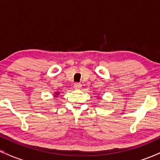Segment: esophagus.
<instances>
[{
	"instance_id": "34e87169",
	"label": "esophagus",
	"mask_w": 160,
	"mask_h": 160,
	"mask_svg": "<svg viewBox=\"0 0 160 160\" xmlns=\"http://www.w3.org/2000/svg\"><path fill=\"white\" fill-rule=\"evenodd\" d=\"M74 87L75 89H80L82 87V85L80 83H79V82H77V83H75L74 85Z\"/></svg>"
}]
</instances>
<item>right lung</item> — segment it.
I'll list each match as a JSON object with an SVG mask.
<instances>
[{"mask_svg":"<svg viewBox=\"0 0 160 160\" xmlns=\"http://www.w3.org/2000/svg\"><path fill=\"white\" fill-rule=\"evenodd\" d=\"M58 95H59V92H56L54 93V97H55V98H56V97L58 96Z\"/></svg>","mask_w":160,"mask_h":160,"instance_id":"obj_1","label":"right lung"}]
</instances>
